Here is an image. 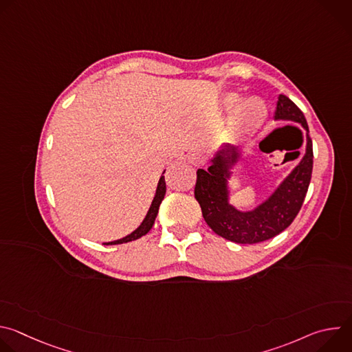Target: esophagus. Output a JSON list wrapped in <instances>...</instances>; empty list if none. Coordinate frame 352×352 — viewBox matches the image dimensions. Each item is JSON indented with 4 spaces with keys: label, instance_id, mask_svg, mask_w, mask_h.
<instances>
[{
    "label": "esophagus",
    "instance_id": "1",
    "mask_svg": "<svg viewBox=\"0 0 352 352\" xmlns=\"http://www.w3.org/2000/svg\"><path fill=\"white\" fill-rule=\"evenodd\" d=\"M188 160H189V163H190L192 166H202V164H205V162H206L205 156H204L202 153H199V152L190 153V155L188 156Z\"/></svg>",
    "mask_w": 352,
    "mask_h": 352
}]
</instances>
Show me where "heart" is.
<instances>
[{
  "instance_id": "obj_1",
  "label": "heart",
  "mask_w": 352,
  "mask_h": 352,
  "mask_svg": "<svg viewBox=\"0 0 352 352\" xmlns=\"http://www.w3.org/2000/svg\"><path fill=\"white\" fill-rule=\"evenodd\" d=\"M239 102L236 93H230L224 98L226 109H233L230 121L231 131L238 138H246L256 132L266 121L267 107L259 97H248Z\"/></svg>"
}]
</instances>
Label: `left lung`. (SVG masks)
Returning a JSON list of instances; mask_svg holds the SVG:
<instances>
[{
	"label": "left lung",
	"mask_w": 352,
	"mask_h": 352,
	"mask_svg": "<svg viewBox=\"0 0 352 352\" xmlns=\"http://www.w3.org/2000/svg\"><path fill=\"white\" fill-rule=\"evenodd\" d=\"M274 118L300 124L307 132L309 131L304 113L284 94L278 96ZM238 155L236 148L226 147L216 155L206 171H196L195 199L205 221L217 235L236 243L263 242L284 231L302 208L314 167L312 139L307 133V153L302 160L266 202L250 212H239L228 204L227 178Z\"/></svg>",
	"instance_id": "1"
}]
</instances>
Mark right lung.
<instances>
[{
	"mask_svg": "<svg viewBox=\"0 0 352 352\" xmlns=\"http://www.w3.org/2000/svg\"><path fill=\"white\" fill-rule=\"evenodd\" d=\"M164 195H166V181H164V175L160 177V181H159V185H157V190H156V195H155V199L152 202V206H150L144 220L142 221V224L133 231L131 232L129 235H126L125 238H121V239H117V241H113V242H109L106 245H117V243H124V242H129V241H135L143 235H146L150 228L153 227L155 224V220H156V216L159 213V208H160V204L162 200L164 199Z\"/></svg>",
	"mask_w": 352,
	"mask_h": 352,
	"instance_id": "right-lung-1",
	"label": "right lung"
}]
</instances>
